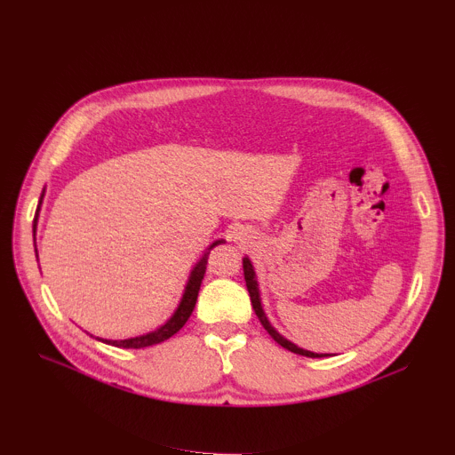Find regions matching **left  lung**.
Wrapping results in <instances>:
<instances>
[{"mask_svg":"<svg viewBox=\"0 0 455 455\" xmlns=\"http://www.w3.org/2000/svg\"><path fill=\"white\" fill-rule=\"evenodd\" d=\"M243 272H245V282H247V289H249V294H251V301H252V307H254V313L256 316L259 318L261 325L267 329L268 335L275 339L282 347L296 353V355H301V356H309V358H322V356H327V355H318V353H311V351H306V349H299L298 346L291 344L289 340H285L280 332L275 331V327H272L261 309V304H259V292H258V283H256V278H254V268H252V263L249 258H243Z\"/></svg>","mask_w":455,"mask_h":455,"instance_id":"obj_1","label":"left lung"}]
</instances>
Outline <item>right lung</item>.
<instances>
[{"label": "right lung", "instance_id": "add662e5", "mask_svg": "<svg viewBox=\"0 0 455 455\" xmlns=\"http://www.w3.org/2000/svg\"><path fill=\"white\" fill-rule=\"evenodd\" d=\"M38 212V210H36ZM36 228V218H35V225H33V230ZM223 239L216 241L214 245L210 247V251L221 245ZM210 251L201 258V261L196 265L192 276H190V282L187 285V291H185V296L183 299H180V306L177 307L175 315L163 325L159 327L157 331L154 332H148V335L144 337H137V339H128V340H106L108 344L115 346V347H126V349H140V347H148V346H154V344H159V342H164L168 340L170 337H173L175 332L183 327L187 323V320L190 318L194 307H196V301H197V294H199V287H201V282L204 278V272H206V263H208V254ZM100 340V339H99Z\"/></svg>", "mask_w": 455, "mask_h": 455}]
</instances>
